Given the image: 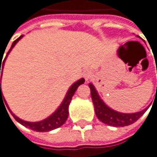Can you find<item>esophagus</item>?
Returning a JSON list of instances; mask_svg holds the SVG:
<instances>
[{"instance_id": "34e87169", "label": "esophagus", "mask_w": 157, "mask_h": 157, "mask_svg": "<svg viewBox=\"0 0 157 157\" xmlns=\"http://www.w3.org/2000/svg\"><path fill=\"white\" fill-rule=\"evenodd\" d=\"M92 76H93V72H92L91 70L86 69V70H85V71H83V77L85 78V79H86V81H88Z\"/></svg>"}]
</instances>
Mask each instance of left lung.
Instances as JSON below:
<instances>
[{
	"label": "left lung",
	"instance_id": "obj_1",
	"mask_svg": "<svg viewBox=\"0 0 157 157\" xmlns=\"http://www.w3.org/2000/svg\"><path fill=\"white\" fill-rule=\"evenodd\" d=\"M89 88L91 91V98L95 107L96 115L98 118V120L105 124L113 127H124V126L131 125L134 123L137 120H139L140 117H142L148 109V108H145L144 109L135 113H122V112L116 111L105 104V102L99 97L93 84L91 83L89 84Z\"/></svg>",
	"mask_w": 157,
	"mask_h": 157
}]
</instances>
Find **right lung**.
<instances>
[{"instance_id": "add662e5", "label": "right lung", "mask_w": 157, "mask_h": 157, "mask_svg": "<svg viewBox=\"0 0 157 157\" xmlns=\"http://www.w3.org/2000/svg\"><path fill=\"white\" fill-rule=\"evenodd\" d=\"M24 36H19L16 40H14L13 42V44H12V47H11V48L9 49V51H8V53H7V55H6V57H5V59H3V61L2 62H0V73H1V76L2 75V70H3V67H4V62H5V60H6V58H7V56L9 55V53L11 52V50L13 49V48L16 45V43L23 37ZM1 60H2V58H1ZM2 66H1L0 65ZM2 72L1 73L0 71ZM85 83V79L84 78H81V79H79L78 81H76L74 84H72L71 86V87L69 88V90L67 91V94H66V96H65V98H64V99L62 100V102H61V104L59 106V108L50 115V116H48V118H46L45 120H43V121H37V122H30V121H24V120H22V119H20V118H18L17 116H15L13 112H12V110L9 109V107H8V105H7V103H6V101H5V99H3L2 100V98H3V96H2V92H1V84H0V104L1 102H2L5 101V103H3V106L4 105H6V107L8 108V109H9V111L11 112V114H12V116L14 118V120L17 121V122H19L20 124H22L23 126H25V127H26V128H29V129H31V130H33V131H36V132H49V131H52V130H54V129H57V128H59V127H60L61 125H63L64 124V122L66 121V120L68 119V115H69V105H70V103H71V98H72V97H73V95H74V93H75V91L77 90V88H78V86H81V85H83ZM4 108H5V106H4ZM5 109H6V108H5Z\"/></svg>"}]
</instances>
